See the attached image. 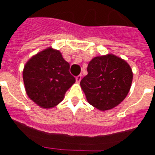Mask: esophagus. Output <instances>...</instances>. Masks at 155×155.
I'll use <instances>...</instances> for the list:
<instances>
[{"instance_id": "esophagus-1", "label": "esophagus", "mask_w": 155, "mask_h": 155, "mask_svg": "<svg viewBox=\"0 0 155 155\" xmlns=\"http://www.w3.org/2000/svg\"><path fill=\"white\" fill-rule=\"evenodd\" d=\"M81 79H82V75H79L78 76H76V78H75V80H76V82L79 84V83L80 82Z\"/></svg>"}]
</instances>
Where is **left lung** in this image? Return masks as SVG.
<instances>
[{
  "instance_id": "obj_1",
  "label": "left lung",
  "mask_w": 155,
  "mask_h": 155,
  "mask_svg": "<svg viewBox=\"0 0 155 155\" xmlns=\"http://www.w3.org/2000/svg\"><path fill=\"white\" fill-rule=\"evenodd\" d=\"M87 75L80 81L87 102L97 109L109 110L124 101L133 80L130 66L124 59L109 54L92 58Z\"/></svg>"
}]
</instances>
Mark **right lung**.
<instances>
[{
	"label": "right lung",
	"instance_id": "1",
	"mask_svg": "<svg viewBox=\"0 0 155 155\" xmlns=\"http://www.w3.org/2000/svg\"><path fill=\"white\" fill-rule=\"evenodd\" d=\"M69 69L70 64L60 51L51 47L33 56L23 70V81L29 98L41 108L57 105L75 82Z\"/></svg>",
	"mask_w": 155,
	"mask_h": 155
}]
</instances>
